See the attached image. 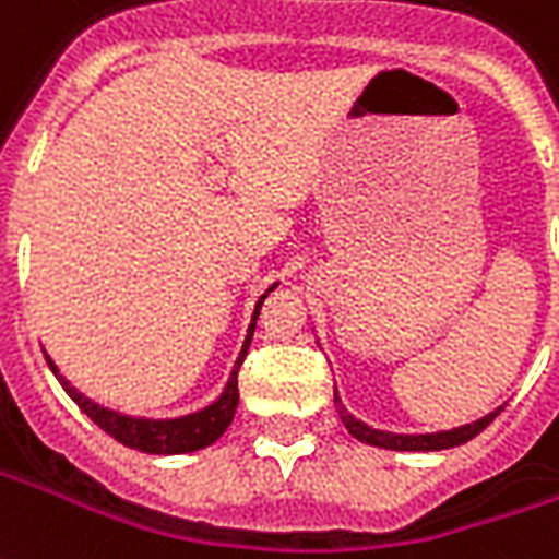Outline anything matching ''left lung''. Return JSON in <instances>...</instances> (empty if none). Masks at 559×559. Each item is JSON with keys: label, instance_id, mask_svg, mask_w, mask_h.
Masks as SVG:
<instances>
[{"label": "left lung", "instance_id": "8db88e82", "mask_svg": "<svg viewBox=\"0 0 559 559\" xmlns=\"http://www.w3.org/2000/svg\"><path fill=\"white\" fill-rule=\"evenodd\" d=\"M335 408H338V417H342V424H345V429L350 432V436H354V439L372 444V448H388V451H444V448L466 444L469 439H475L481 429L490 427V424H493V417L502 412V405H499L497 412L478 417V420H472V424H463V427L442 429V432H420V436H408V432H388V429H374V427H369V424L357 420V417L350 415L345 405H342L338 393H335Z\"/></svg>", "mask_w": 559, "mask_h": 559}]
</instances>
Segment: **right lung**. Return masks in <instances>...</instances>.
<instances>
[{"instance_id":"obj_1","label":"right lung","mask_w":559,"mask_h":559,"mask_svg":"<svg viewBox=\"0 0 559 559\" xmlns=\"http://www.w3.org/2000/svg\"><path fill=\"white\" fill-rule=\"evenodd\" d=\"M278 284H272L263 296H260V302L253 308V318L251 326H248V335H245V345L239 350V360L233 366V374H229V381H226L224 393L212 402V405H205V408H199L193 415L185 417H166V420H154V417H132V415H120L115 408H105L99 402H93L84 393H78L66 378L60 374V369L53 366V360L48 357L50 372L60 378L62 390L75 400V405L84 412V415L96 424V427H103L111 439L117 442H123L127 448H135V451H144V454H190V451H199V448H209L212 442H217L221 436L226 432V427L233 424V417H236V408H239V366L248 357V347H251L253 338V326H257V314H260V306H263V299H266L269 293L275 290Z\"/></svg>"}]
</instances>
